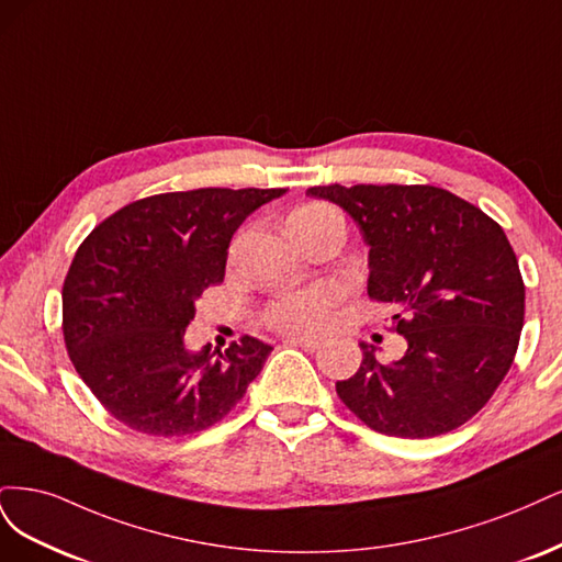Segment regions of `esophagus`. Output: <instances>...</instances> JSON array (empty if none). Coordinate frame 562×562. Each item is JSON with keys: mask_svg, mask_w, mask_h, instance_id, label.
<instances>
[{"mask_svg": "<svg viewBox=\"0 0 562 562\" xmlns=\"http://www.w3.org/2000/svg\"><path fill=\"white\" fill-rule=\"evenodd\" d=\"M284 342L289 348H301L305 352H315L322 346V340H317V338H301V336H289Z\"/></svg>", "mask_w": 562, "mask_h": 562, "instance_id": "1", "label": "esophagus"}]
</instances>
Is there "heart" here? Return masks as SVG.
I'll list each match as a JSON object with an SVG mask.
<instances>
[{"instance_id":"1","label":"heart","mask_w":562,"mask_h":562,"mask_svg":"<svg viewBox=\"0 0 562 562\" xmlns=\"http://www.w3.org/2000/svg\"><path fill=\"white\" fill-rule=\"evenodd\" d=\"M334 214L327 207H303L296 210L292 216H289V231L311 224L319 216ZM340 299V289L334 284H319V286H311L303 289V292H294V294H284L278 301L270 303L266 307V322L273 329L280 331H289V334H317L331 317V307L334 303Z\"/></svg>"}]
</instances>
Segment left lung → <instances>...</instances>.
<instances>
[{"mask_svg": "<svg viewBox=\"0 0 562 562\" xmlns=\"http://www.w3.org/2000/svg\"><path fill=\"white\" fill-rule=\"evenodd\" d=\"M346 210L369 245V296L387 303L406 352L361 364L336 392L371 429L429 439L464 425L509 371L525 315L518 259L497 222L425 184L313 187Z\"/></svg>", "mask_w": 562, "mask_h": 562, "instance_id": "obj_1", "label": "left lung"}]
</instances>
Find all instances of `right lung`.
<instances>
[{
  "instance_id": "add662e5",
  "label": "right lung",
  "mask_w": 562,
  "mask_h": 562,
  "mask_svg": "<svg viewBox=\"0 0 562 562\" xmlns=\"http://www.w3.org/2000/svg\"><path fill=\"white\" fill-rule=\"evenodd\" d=\"M286 189H195L142 198L77 249L63 286L71 364L116 420L154 437L212 427L238 404L270 355L245 336L189 350L195 301L224 280L228 243Z\"/></svg>"
}]
</instances>
